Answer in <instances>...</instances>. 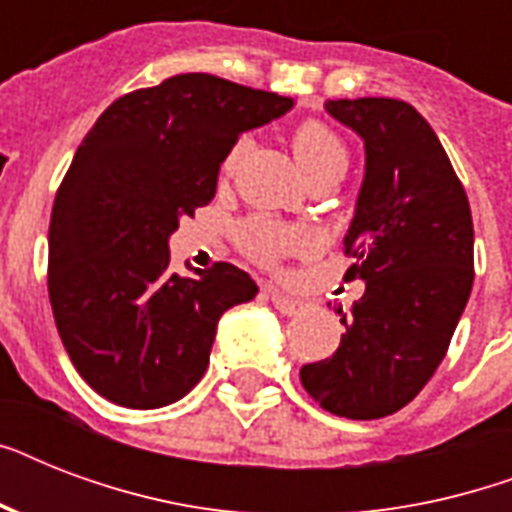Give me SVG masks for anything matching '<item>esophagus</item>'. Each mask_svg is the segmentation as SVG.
<instances>
[{"label": "esophagus", "mask_w": 512, "mask_h": 512, "mask_svg": "<svg viewBox=\"0 0 512 512\" xmlns=\"http://www.w3.org/2000/svg\"><path fill=\"white\" fill-rule=\"evenodd\" d=\"M265 292H268V297H271L273 308H276L279 313H284V316H295V313L303 311V300L284 295V292H279V289H273V287H268Z\"/></svg>", "instance_id": "esophagus-1"}]
</instances>
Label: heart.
I'll use <instances>...</instances> for the list:
<instances>
[{
  "label": "heart",
  "mask_w": 512,
  "mask_h": 512,
  "mask_svg": "<svg viewBox=\"0 0 512 512\" xmlns=\"http://www.w3.org/2000/svg\"><path fill=\"white\" fill-rule=\"evenodd\" d=\"M292 154L297 164L303 167L308 180L324 172H342L348 167V148L321 122H303L297 124L292 132ZM241 146H233L231 154L225 156V170H233V164L239 159ZM236 241L244 255H249L260 265H279L281 257L300 252L308 247V233L303 228L273 223L268 217H249L236 233Z\"/></svg>",
  "instance_id": "1"
}]
</instances>
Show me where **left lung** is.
<instances>
[{
    "mask_svg": "<svg viewBox=\"0 0 512 512\" xmlns=\"http://www.w3.org/2000/svg\"><path fill=\"white\" fill-rule=\"evenodd\" d=\"M327 111L364 138L366 175L345 236L364 279L342 316L340 348L305 364L300 380L327 412L380 420L412 401L444 361L473 289L468 193L436 132L393 98L329 100Z\"/></svg>",
    "mask_w": 512,
    "mask_h": 512,
    "instance_id": "1",
    "label": "left lung"
}]
</instances>
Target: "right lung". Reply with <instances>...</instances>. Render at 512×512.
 Segmentation results:
<instances>
[{
  "label": "right lung",
  "instance_id": "add662e5",
  "mask_svg": "<svg viewBox=\"0 0 512 512\" xmlns=\"http://www.w3.org/2000/svg\"><path fill=\"white\" fill-rule=\"evenodd\" d=\"M289 108L276 92L177 74L116 98L76 148L52 204L47 292L71 364L103 398H183L207 372L220 316L257 295L231 263L172 273L167 239L215 199L241 132Z\"/></svg>",
  "mask_w": 512,
  "mask_h": 512
}]
</instances>
